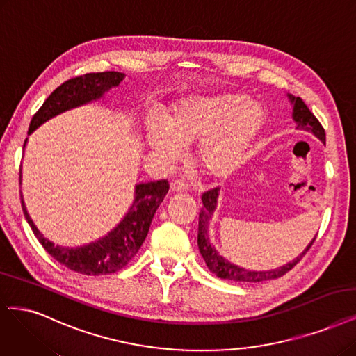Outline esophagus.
Segmentation results:
<instances>
[{"instance_id": "1", "label": "esophagus", "mask_w": 356, "mask_h": 356, "mask_svg": "<svg viewBox=\"0 0 356 356\" xmlns=\"http://www.w3.org/2000/svg\"><path fill=\"white\" fill-rule=\"evenodd\" d=\"M170 191H172V193H186L187 191L186 182L172 181V182H170Z\"/></svg>"}]
</instances>
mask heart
<instances>
[{"label": "heart", "instance_id": "1", "mask_svg": "<svg viewBox=\"0 0 356 356\" xmlns=\"http://www.w3.org/2000/svg\"><path fill=\"white\" fill-rule=\"evenodd\" d=\"M265 122L264 107L244 94L194 95L174 104L163 124L152 120L147 143L166 162L175 161L182 145L199 143L195 162L202 172L227 178L241 166Z\"/></svg>", "mask_w": 356, "mask_h": 356}]
</instances>
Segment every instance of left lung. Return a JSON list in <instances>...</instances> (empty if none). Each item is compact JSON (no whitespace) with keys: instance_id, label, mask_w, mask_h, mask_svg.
<instances>
[{"instance_id":"1","label":"left lung","mask_w":356,"mask_h":356,"mask_svg":"<svg viewBox=\"0 0 356 356\" xmlns=\"http://www.w3.org/2000/svg\"><path fill=\"white\" fill-rule=\"evenodd\" d=\"M287 97H289V102L293 107L291 118L296 122V129L312 132L318 140H320L323 144H325L324 128L321 127L320 122H318V119L314 116V113H311L308 106L303 103L300 97H295L291 94H287ZM219 190L220 188L218 187V188H213L202 195L203 207L199 213V234H197V246H199L200 254L203 256L207 268H209L216 277L222 278V280L238 281V283H259V281L280 278V277H283L286 273H289L290 269L302 259L305 253L309 250L312 243L315 241L316 234L308 246H306V249L299 256H296L291 262L284 264L283 266L269 269V271H252V269H246V268L238 266L236 264L227 261L222 254H219V252L216 250V248L209 240V224H211L212 216L216 211Z\"/></svg>"}]
</instances>
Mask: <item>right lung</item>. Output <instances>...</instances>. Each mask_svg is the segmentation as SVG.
<instances>
[{"label": "right lung", "mask_w": 356, "mask_h": 356, "mask_svg": "<svg viewBox=\"0 0 356 356\" xmlns=\"http://www.w3.org/2000/svg\"><path fill=\"white\" fill-rule=\"evenodd\" d=\"M124 79L125 73L99 72L87 73V75L73 78L61 83L58 88L50 94V97H48L41 108L32 118L28 136L45 124L47 120L65 113L67 110L104 99V94H107L112 88L119 87ZM26 143L28 138L24 140L23 150ZM19 181L22 186V170ZM168 190L169 184L165 179L136 184L134 202L125 216L120 219V222L99 240H94L88 244H82V246L76 248L58 246V244H54L53 241L45 238L29 216L22 193L20 203L23 215L31 225L33 234L42 244V248L56 261L72 269V271L83 275H104L113 274L127 266L132 257L137 254L147 234H149L153 216L157 207L163 202Z\"/></svg>", "instance_id": "right-lung-1"}]
</instances>
